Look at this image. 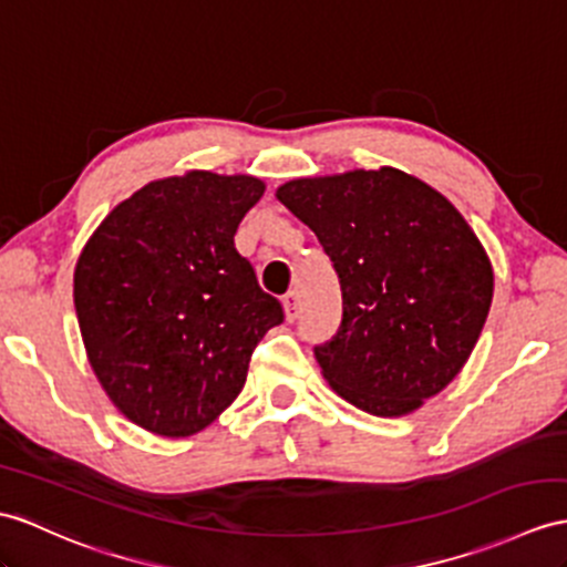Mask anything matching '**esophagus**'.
I'll return each instance as SVG.
<instances>
[{
    "mask_svg": "<svg viewBox=\"0 0 567 567\" xmlns=\"http://www.w3.org/2000/svg\"><path fill=\"white\" fill-rule=\"evenodd\" d=\"M284 312H286V320L288 322H293L296 317L300 315V298H298L296 291H288L284 296Z\"/></svg>",
    "mask_w": 567,
    "mask_h": 567,
    "instance_id": "34e87169",
    "label": "esophagus"
}]
</instances>
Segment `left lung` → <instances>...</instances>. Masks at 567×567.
I'll return each instance as SVG.
<instances>
[{"instance_id":"left-lung-1","label":"left lung","mask_w":567,"mask_h":567,"mask_svg":"<svg viewBox=\"0 0 567 567\" xmlns=\"http://www.w3.org/2000/svg\"><path fill=\"white\" fill-rule=\"evenodd\" d=\"M276 197L339 276L341 324L315 347L331 388L375 416H402L445 390L493 300L491 261L462 214L394 168L291 179Z\"/></svg>"}]
</instances>
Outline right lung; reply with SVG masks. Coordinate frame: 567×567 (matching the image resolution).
I'll return each mask as SVG.
<instances>
[{"label": "right lung", "mask_w": 567, "mask_h": 567, "mask_svg": "<svg viewBox=\"0 0 567 567\" xmlns=\"http://www.w3.org/2000/svg\"><path fill=\"white\" fill-rule=\"evenodd\" d=\"M265 195L250 175L148 183L105 216L74 271L91 368L146 431L187 437L243 390L252 351L284 322L233 236Z\"/></svg>", "instance_id": "obj_1"}]
</instances>
